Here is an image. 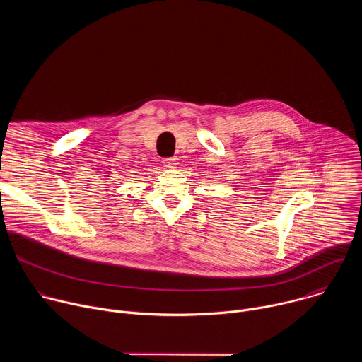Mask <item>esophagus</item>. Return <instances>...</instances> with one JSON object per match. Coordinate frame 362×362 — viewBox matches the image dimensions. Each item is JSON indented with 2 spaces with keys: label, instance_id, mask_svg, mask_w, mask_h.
<instances>
[{
  "label": "esophagus",
  "instance_id": "esophagus-1",
  "mask_svg": "<svg viewBox=\"0 0 362 362\" xmlns=\"http://www.w3.org/2000/svg\"><path fill=\"white\" fill-rule=\"evenodd\" d=\"M163 163L168 166V168H176L179 165V159L177 158H168L163 160Z\"/></svg>",
  "mask_w": 362,
  "mask_h": 362
}]
</instances>
